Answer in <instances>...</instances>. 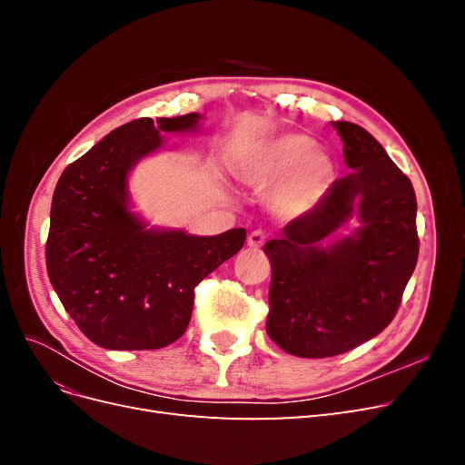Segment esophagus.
<instances>
[{"mask_svg":"<svg viewBox=\"0 0 465 465\" xmlns=\"http://www.w3.org/2000/svg\"><path fill=\"white\" fill-rule=\"evenodd\" d=\"M267 241V232L265 231H262V229H256V231H252L250 234H248V246H252V248H260V246H263V242Z\"/></svg>","mask_w":465,"mask_h":465,"instance_id":"obj_1","label":"esophagus"}]
</instances>
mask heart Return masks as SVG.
I'll return each instance as SVG.
<instances>
[{
	"mask_svg": "<svg viewBox=\"0 0 465 465\" xmlns=\"http://www.w3.org/2000/svg\"><path fill=\"white\" fill-rule=\"evenodd\" d=\"M242 178L250 186L272 192L279 215L297 217L312 209L331 178V163L314 149V139L283 134L252 149L242 163Z\"/></svg>",
	"mask_w": 465,
	"mask_h": 465,
	"instance_id": "heart-1",
	"label": "heart"
}]
</instances>
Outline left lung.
<instances>
[{
  "instance_id": "obj_1",
  "label": "left lung",
  "mask_w": 465,
  "mask_h": 465,
  "mask_svg": "<svg viewBox=\"0 0 465 465\" xmlns=\"http://www.w3.org/2000/svg\"><path fill=\"white\" fill-rule=\"evenodd\" d=\"M331 125L353 171L263 246L272 262L267 335L306 359L347 353L388 328L419 256L411 180L361 125ZM355 210L363 227L323 249Z\"/></svg>"
}]
</instances>
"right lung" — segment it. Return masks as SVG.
Segmentation results:
<instances>
[{
    "label": "right lung",
    "instance_id": "right-lung-1",
    "mask_svg": "<svg viewBox=\"0 0 465 465\" xmlns=\"http://www.w3.org/2000/svg\"><path fill=\"white\" fill-rule=\"evenodd\" d=\"M200 114L137 118L65 166L54 190L46 270L54 291L93 343L161 349L186 331L193 289L244 246L246 231L192 236L147 231L128 211V173L161 147V132H188Z\"/></svg>",
    "mask_w": 465,
    "mask_h": 465
}]
</instances>
